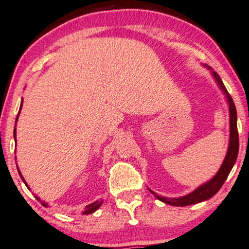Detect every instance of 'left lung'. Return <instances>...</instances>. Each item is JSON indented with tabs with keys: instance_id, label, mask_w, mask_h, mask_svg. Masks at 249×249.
I'll return each instance as SVG.
<instances>
[{
	"instance_id": "left-lung-1",
	"label": "left lung",
	"mask_w": 249,
	"mask_h": 249,
	"mask_svg": "<svg viewBox=\"0 0 249 249\" xmlns=\"http://www.w3.org/2000/svg\"><path fill=\"white\" fill-rule=\"evenodd\" d=\"M213 76L215 77L216 82L219 88L222 89V91L227 96L228 103H229V111H230V142H229V148L228 153L224 158L223 163H222L221 168L217 172V174L213 177L211 180H208L207 183L200 185L198 189H196L195 191L190 193L188 196H180V198H164V196H158L156 192H153L152 190H150V192L153 196H156L158 199L164 203L173 206H189L193 205V203H198L205 200L211 199L213 196H215V193L218 192V190L222 188L225 179L228 178L229 174H230L232 167L234 166L235 160H237L238 152H239V136H238V128H237V111H235V106L233 103V99L230 96V93L228 92L227 88L222 82L221 77L215 71H212Z\"/></svg>"
}]
</instances>
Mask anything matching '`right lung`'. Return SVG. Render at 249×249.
<instances>
[{
    "instance_id": "add662e5",
    "label": "right lung",
    "mask_w": 249,
    "mask_h": 249,
    "mask_svg": "<svg viewBox=\"0 0 249 249\" xmlns=\"http://www.w3.org/2000/svg\"><path fill=\"white\" fill-rule=\"evenodd\" d=\"M22 103V102H21ZM20 108H21V106H20ZM18 115H19V113H18ZM18 115H17V119H18ZM17 119H16V122H17ZM14 136H15V140H16V128H15V130H14ZM18 173H19V175H20V177H21V179H22V182H24L25 184H26V186H27L28 188V185H27V183L25 182V179H24V177L21 176V174H20V172H19V169H18ZM30 189V188H28ZM35 198H36L38 201H40V199L37 198V196H35ZM42 205L44 206V207H47V203L46 202H42ZM101 205H102V201L99 202V201H95V202H92V203H90V205H88L87 206V208H86V211L83 212V214L85 215H88V214H91V213H93V212H96L97 209H98L99 207H101Z\"/></svg>"
}]
</instances>
